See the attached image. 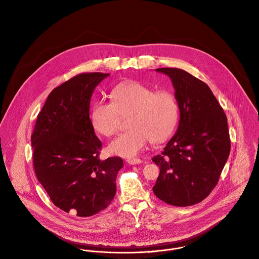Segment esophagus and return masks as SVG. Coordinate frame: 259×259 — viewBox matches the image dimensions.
<instances>
[{
  "label": "esophagus",
  "instance_id": "obj_1",
  "mask_svg": "<svg viewBox=\"0 0 259 259\" xmlns=\"http://www.w3.org/2000/svg\"><path fill=\"white\" fill-rule=\"evenodd\" d=\"M126 162L130 165H139V164L142 163V160L139 159V158H134V159H127Z\"/></svg>",
  "mask_w": 259,
  "mask_h": 259
}]
</instances>
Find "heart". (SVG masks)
<instances>
[{
	"label": "heart",
	"instance_id": "heart-1",
	"mask_svg": "<svg viewBox=\"0 0 259 259\" xmlns=\"http://www.w3.org/2000/svg\"><path fill=\"white\" fill-rule=\"evenodd\" d=\"M112 102L96 101L91 109L94 130L105 136H113L119 128L121 116H127L130 131L121 134L107 147L114 156L132 158L140 154L149 144L167 140L174 132L179 106L172 92L155 91L138 81L120 84L111 94Z\"/></svg>",
	"mask_w": 259,
	"mask_h": 259
}]
</instances>
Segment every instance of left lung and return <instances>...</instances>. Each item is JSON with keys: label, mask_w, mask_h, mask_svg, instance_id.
<instances>
[{"label": "left lung", "mask_w": 259, "mask_h": 259, "mask_svg": "<svg viewBox=\"0 0 259 259\" xmlns=\"http://www.w3.org/2000/svg\"><path fill=\"white\" fill-rule=\"evenodd\" d=\"M175 88L180 109L177 133L161 155L153 191L167 204L186 207L203 201L217 185L230 153L226 114L209 87L179 68H158Z\"/></svg>", "instance_id": "obj_1"}]
</instances>
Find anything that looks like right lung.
<instances>
[{
	"label": "right lung",
	"mask_w": 259,
	"mask_h": 259,
	"mask_svg": "<svg viewBox=\"0 0 259 259\" xmlns=\"http://www.w3.org/2000/svg\"><path fill=\"white\" fill-rule=\"evenodd\" d=\"M108 73H80L54 88L31 137L38 181L55 206L79 217L105 209L116 192L118 158L99 159L102 144L89 117L92 92Z\"/></svg>",
	"instance_id": "add662e5"
}]
</instances>
